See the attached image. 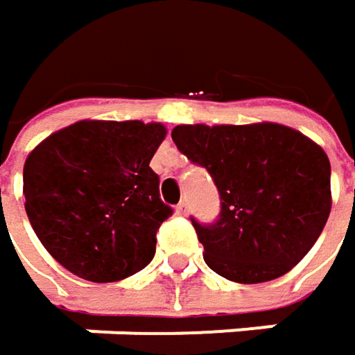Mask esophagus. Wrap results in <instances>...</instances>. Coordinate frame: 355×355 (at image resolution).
Listing matches in <instances>:
<instances>
[{
    "label": "esophagus",
    "mask_w": 355,
    "mask_h": 355,
    "mask_svg": "<svg viewBox=\"0 0 355 355\" xmlns=\"http://www.w3.org/2000/svg\"><path fill=\"white\" fill-rule=\"evenodd\" d=\"M189 213V203L187 201H180L177 205V215H187Z\"/></svg>",
    "instance_id": "obj_1"
}]
</instances>
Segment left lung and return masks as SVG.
I'll return each instance as SVG.
<instances>
[{"instance_id":"obj_1","label":"left lung","mask_w":355,"mask_h":355,"mask_svg":"<svg viewBox=\"0 0 355 355\" xmlns=\"http://www.w3.org/2000/svg\"><path fill=\"white\" fill-rule=\"evenodd\" d=\"M173 140L209 171L221 197L215 223L193 219L213 272L256 284L305 258L331 211V166L321 146L272 121L177 125Z\"/></svg>"}]
</instances>
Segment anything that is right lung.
<instances>
[{
  "mask_svg": "<svg viewBox=\"0 0 355 355\" xmlns=\"http://www.w3.org/2000/svg\"><path fill=\"white\" fill-rule=\"evenodd\" d=\"M162 123L83 119L36 146L24 164L26 213L38 240L69 272L115 282L146 268L173 213L150 160Z\"/></svg>",
  "mask_w": 355,
  "mask_h": 355,
  "instance_id": "1",
  "label": "right lung"
}]
</instances>
